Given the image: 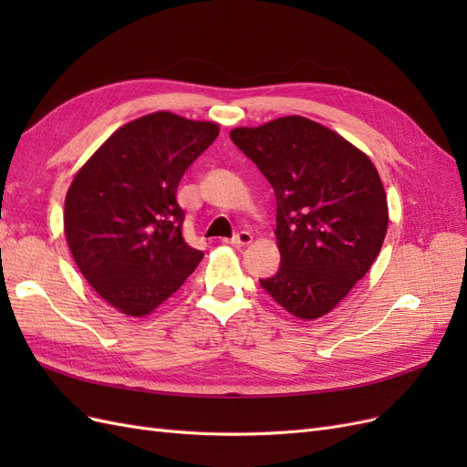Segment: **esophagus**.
I'll return each mask as SVG.
<instances>
[{
  "label": "esophagus",
  "instance_id": "obj_1",
  "mask_svg": "<svg viewBox=\"0 0 467 467\" xmlns=\"http://www.w3.org/2000/svg\"><path fill=\"white\" fill-rule=\"evenodd\" d=\"M225 242L235 245V247H245V245H249L253 242V235L249 232H237L232 239H225Z\"/></svg>",
  "mask_w": 467,
  "mask_h": 467
}]
</instances>
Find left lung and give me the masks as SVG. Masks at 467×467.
<instances>
[{
    "mask_svg": "<svg viewBox=\"0 0 467 467\" xmlns=\"http://www.w3.org/2000/svg\"><path fill=\"white\" fill-rule=\"evenodd\" d=\"M232 142L276 196L280 268L261 286L300 319H317L368 273L388 230L374 163L343 136L304 117L234 129Z\"/></svg>",
    "mask_w": 467,
    "mask_h": 467,
    "instance_id": "obj_1",
    "label": "left lung"
}]
</instances>
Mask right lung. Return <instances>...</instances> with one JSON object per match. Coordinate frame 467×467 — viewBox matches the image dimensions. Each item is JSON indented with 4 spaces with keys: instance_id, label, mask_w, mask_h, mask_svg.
<instances>
[{
    "instance_id": "1",
    "label": "right lung",
    "mask_w": 467,
    "mask_h": 467,
    "mask_svg": "<svg viewBox=\"0 0 467 467\" xmlns=\"http://www.w3.org/2000/svg\"><path fill=\"white\" fill-rule=\"evenodd\" d=\"M218 132L214 122L153 112L124 124L78 171L66 194L67 245L119 312L151 314L202 261L182 237L177 187Z\"/></svg>"
}]
</instances>
